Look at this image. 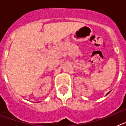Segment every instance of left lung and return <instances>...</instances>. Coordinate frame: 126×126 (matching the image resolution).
<instances>
[{"mask_svg":"<svg viewBox=\"0 0 126 126\" xmlns=\"http://www.w3.org/2000/svg\"><path fill=\"white\" fill-rule=\"evenodd\" d=\"M109 93H110V92H109V93H107V94H106V95H107V94H109Z\"/></svg>","mask_w":126,"mask_h":126,"instance_id":"8db88e82","label":"left lung"}]
</instances>
